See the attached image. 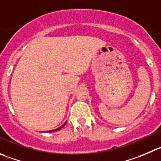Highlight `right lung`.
<instances>
[{"label":"right lung","instance_id":"right-lung-1","mask_svg":"<svg viewBox=\"0 0 161 161\" xmlns=\"http://www.w3.org/2000/svg\"><path fill=\"white\" fill-rule=\"evenodd\" d=\"M65 124H66V122H65V123H64V124H63V125H62V126H61V127L58 128V129H55V130H49V131H47V132H54V131H58V130H61V129H62V127H63V126H64V125H65Z\"/></svg>","mask_w":161,"mask_h":161}]
</instances>
